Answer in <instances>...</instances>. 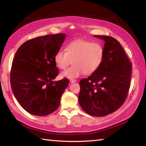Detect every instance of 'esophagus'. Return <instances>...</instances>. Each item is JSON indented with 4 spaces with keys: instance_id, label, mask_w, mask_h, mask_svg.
I'll return each instance as SVG.
<instances>
[{
    "instance_id": "obj_1",
    "label": "esophagus",
    "mask_w": 146,
    "mask_h": 146,
    "mask_svg": "<svg viewBox=\"0 0 146 146\" xmlns=\"http://www.w3.org/2000/svg\"><path fill=\"white\" fill-rule=\"evenodd\" d=\"M70 82L71 83H74L76 82V80H75V79H70Z\"/></svg>"
}]
</instances>
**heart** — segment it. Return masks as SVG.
<instances>
[{
	"label": "heart",
	"instance_id": "obj_1",
	"mask_svg": "<svg viewBox=\"0 0 146 146\" xmlns=\"http://www.w3.org/2000/svg\"><path fill=\"white\" fill-rule=\"evenodd\" d=\"M104 58V49L97 42L76 39L68 44L66 50L59 49L54 56L56 64L64 70L72 60L73 66L61 73L63 78H75L85 73L92 75L97 71Z\"/></svg>",
	"mask_w": 146,
	"mask_h": 146
}]
</instances>
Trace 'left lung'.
Instances as JSON below:
<instances>
[{
  "mask_svg": "<svg viewBox=\"0 0 146 146\" xmlns=\"http://www.w3.org/2000/svg\"><path fill=\"white\" fill-rule=\"evenodd\" d=\"M94 36L105 42L104 58L95 73L80 82L78 102L89 115L104 117L124 103L131 86L132 63L117 39L111 36Z\"/></svg>",
  "mask_w": 146,
  "mask_h": 146,
  "instance_id": "8db88e82",
  "label": "left lung"
}]
</instances>
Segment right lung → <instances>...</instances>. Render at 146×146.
I'll return each instance as SVG.
<instances>
[{"mask_svg":"<svg viewBox=\"0 0 146 146\" xmlns=\"http://www.w3.org/2000/svg\"><path fill=\"white\" fill-rule=\"evenodd\" d=\"M65 38L61 33L28 40L19 48L12 61V92L21 107L34 115H48L57 110L69 84L67 78L53 81L59 73L54 56Z\"/></svg>","mask_w":146,"mask_h":146,"instance_id":"add662e5","label":"right lung"}]
</instances>
